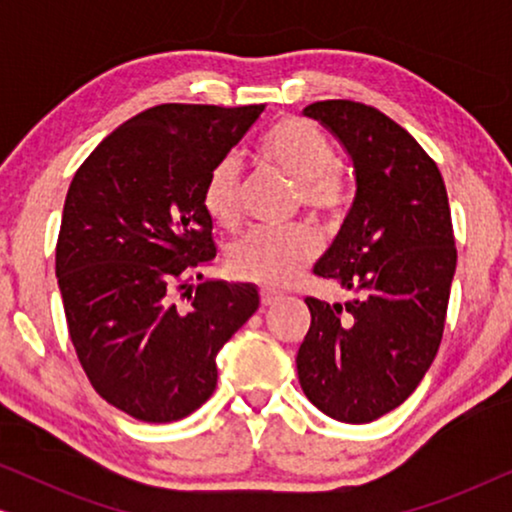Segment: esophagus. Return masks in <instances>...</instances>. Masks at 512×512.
Instances as JSON below:
<instances>
[{"mask_svg": "<svg viewBox=\"0 0 512 512\" xmlns=\"http://www.w3.org/2000/svg\"><path fill=\"white\" fill-rule=\"evenodd\" d=\"M275 303H279L277 293L263 289V291H261V305H263V307H270V305H275Z\"/></svg>", "mask_w": 512, "mask_h": 512, "instance_id": "34e87169", "label": "esophagus"}]
</instances>
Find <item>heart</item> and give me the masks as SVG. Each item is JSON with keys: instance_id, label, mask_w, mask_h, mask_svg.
Instances as JSON below:
<instances>
[{"instance_id": "1", "label": "heart", "mask_w": 512, "mask_h": 512, "mask_svg": "<svg viewBox=\"0 0 512 512\" xmlns=\"http://www.w3.org/2000/svg\"><path fill=\"white\" fill-rule=\"evenodd\" d=\"M258 153L298 184V202L317 216H338L347 205V184L338 167L331 137L310 118L289 116L263 137ZM240 158L223 156L205 181L207 214L223 228L240 221ZM321 249L319 235L307 226L289 230L256 228L230 249V268L240 279L265 289H286L296 282Z\"/></svg>"}]
</instances>
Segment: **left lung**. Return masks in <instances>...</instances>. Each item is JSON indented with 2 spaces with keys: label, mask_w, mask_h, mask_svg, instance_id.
Returning <instances> with one entry per match:
<instances>
[{
  "label": "left lung",
  "mask_w": 512,
  "mask_h": 512,
  "mask_svg": "<svg viewBox=\"0 0 512 512\" xmlns=\"http://www.w3.org/2000/svg\"><path fill=\"white\" fill-rule=\"evenodd\" d=\"M303 114L347 149L356 198L314 265L349 298H305L312 324L298 380L324 415L368 424L398 408L436 359L457 268L450 202L433 158L380 109L324 100Z\"/></svg>",
  "instance_id": "1"
}]
</instances>
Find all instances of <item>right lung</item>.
I'll list each match as a JSON object with an SVG mask.
<instances>
[{"mask_svg": "<svg viewBox=\"0 0 512 512\" xmlns=\"http://www.w3.org/2000/svg\"><path fill=\"white\" fill-rule=\"evenodd\" d=\"M263 109L158 104L104 137L69 184L55 247L69 338L97 394L139 422L198 410L216 354L261 305L251 284L191 291L185 277L216 256L209 172Z\"/></svg>", "mask_w": 512, "mask_h": 512, "instance_id": "obj_1", "label": "right lung"}]
</instances>
